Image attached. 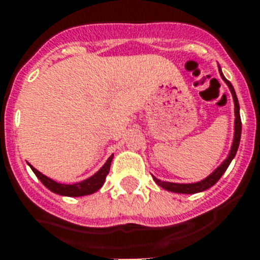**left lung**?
Returning <instances> with one entry per match:
<instances>
[{
    "label": "left lung",
    "instance_id": "8db88e82",
    "mask_svg": "<svg viewBox=\"0 0 260 260\" xmlns=\"http://www.w3.org/2000/svg\"><path fill=\"white\" fill-rule=\"evenodd\" d=\"M219 72L220 76L223 79L225 84L228 86L230 91H231L232 98H234V105H235V126H234V141H232V146L231 150L228 153L227 158L224 159L223 162L220 164L215 170H213L212 173L209 174L208 177H205L204 180H201V181L197 182H192V184H177V182H168V181H161L157 177L153 176V180L155 181V184L161 188L166 189V190H169V192H174V193H184V194H193V193H199V192H204L207 189H209L211 186H213L216 182L219 181L220 177L223 176L224 172L227 170V168L230 166L231 161L234 159V157L236 155V151H238L239 143H240V136H242V120H240V109H239V102H238V96H236V92L234 90V87L230 82H228L227 79L224 78L223 72H221V68L219 66Z\"/></svg>",
    "mask_w": 260,
    "mask_h": 260
}]
</instances>
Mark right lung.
Returning <instances> with one entry per match:
<instances>
[{
  "label": "right lung",
  "mask_w": 260,
  "mask_h": 260,
  "mask_svg": "<svg viewBox=\"0 0 260 260\" xmlns=\"http://www.w3.org/2000/svg\"><path fill=\"white\" fill-rule=\"evenodd\" d=\"M114 158V154H111L109 157V159L106 161V164L102 166L101 169L98 170L96 173L91 177L86 178L80 182H76V184H60V182L53 181L52 178L47 177L43 173H40L39 170L35 169L30 164H28L30 166V169L33 170V173L36 174L37 178L40 180L45 186H47L51 192L57 193V194H61V196H68V197H80L86 196V194H92L96 190L102 188V185L105 184L106 177L110 172V166H111V161Z\"/></svg>",
  "instance_id": "add662e5"
}]
</instances>
